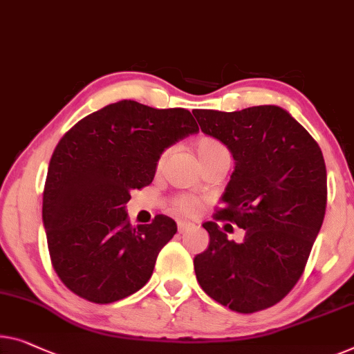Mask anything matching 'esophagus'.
Segmentation results:
<instances>
[{"label":"esophagus","instance_id":"obj_1","mask_svg":"<svg viewBox=\"0 0 354 354\" xmlns=\"http://www.w3.org/2000/svg\"><path fill=\"white\" fill-rule=\"evenodd\" d=\"M192 227H194V224H191V223H184V221H179V223H178V232H179V234H184V232L189 230V229H192Z\"/></svg>","mask_w":354,"mask_h":354}]
</instances>
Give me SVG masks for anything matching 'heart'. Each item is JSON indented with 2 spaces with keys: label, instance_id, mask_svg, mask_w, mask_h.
Returning <instances> with one entry per match:
<instances>
[{
  "label": "heart",
  "instance_id": "b5f03b06",
  "mask_svg": "<svg viewBox=\"0 0 354 354\" xmlns=\"http://www.w3.org/2000/svg\"><path fill=\"white\" fill-rule=\"evenodd\" d=\"M194 146H195V152H197L198 160L202 165L213 159H218V157L229 156L227 147L221 143L219 140L213 138V136H200V138L195 141ZM165 156H167V152H163V154L159 157V160H157V168L162 167ZM171 207L179 214L194 216V214H197V211L200 208V202L195 197H191V195H179V197L173 200Z\"/></svg>",
  "mask_w": 354,
  "mask_h": 354
}]
</instances>
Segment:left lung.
<instances>
[{
  "label": "left lung",
  "mask_w": 354,
  "mask_h": 354,
  "mask_svg": "<svg viewBox=\"0 0 354 354\" xmlns=\"http://www.w3.org/2000/svg\"><path fill=\"white\" fill-rule=\"evenodd\" d=\"M192 113L203 133L227 146L235 159L224 205L216 208L214 223L203 224L209 245L195 256V277L224 307L261 312L295 286L323 225L328 203L323 152L279 106ZM216 220L245 228L244 243L227 241Z\"/></svg>",
  "instance_id": "obj_1"
}]
</instances>
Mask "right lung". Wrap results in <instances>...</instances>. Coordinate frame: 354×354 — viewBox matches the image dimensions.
Here are the masks:
<instances>
[{
  "label": "right lung",
  "mask_w": 354,
  "mask_h": 354,
  "mask_svg": "<svg viewBox=\"0 0 354 354\" xmlns=\"http://www.w3.org/2000/svg\"><path fill=\"white\" fill-rule=\"evenodd\" d=\"M197 131L187 109L122 100L62 136L47 170L42 221L52 267L71 292L113 304L147 283L176 223L157 214L133 227L125 205L131 191L152 183L162 152Z\"/></svg>",
  "instance_id": "add662e5"
}]
</instances>
